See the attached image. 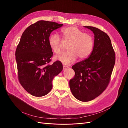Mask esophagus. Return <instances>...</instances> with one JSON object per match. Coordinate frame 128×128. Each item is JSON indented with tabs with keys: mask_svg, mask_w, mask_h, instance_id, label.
Wrapping results in <instances>:
<instances>
[{
	"mask_svg": "<svg viewBox=\"0 0 128 128\" xmlns=\"http://www.w3.org/2000/svg\"><path fill=\"white\" fill-rule=\"evenodd\" d=\"M68 68V66H65V65L63 66V70H65Z\"/></svg>",
	"mask_w": 128,
	"mask_h": 128,
	"instance_id": "esophagus-1",
	"label": "esophagus"
}]
</instances>
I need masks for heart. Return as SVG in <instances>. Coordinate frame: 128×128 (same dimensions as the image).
<instances>
[{
	"label": "heart",
	"instance_id": "obj_1",
	"mask_svg": "<svg viewBox=\"0 0 128 128\" xmlns=\"http://www.w3.org/2000/svg\"><path fill=\"white\" fill-rule=\"evenodd\" d=\"M63 38L70 42L67 50L68 51L56 57V58L65 65L74 62L77 58L83 60L88 57L92 52L93 46L92 37L75 26L63 28L60 30ZM49 44L53 52L58 54L61 52L62 42L56 34L50 35Z\"/></svg>",
	"mask_w": 128,
	"mask_h": 128
}]
</instances>
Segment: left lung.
<instances>
[{
  "instance_id": "8db88e82",
  "label": "left lung",
  "mask_w": 128,
  "mask_h": 128,
  "mask_svg": "<svg viewBox=\"0 0 128 128\" xmlns=\"http://www.w3.org/2000/svg\"><path fill=\"white\" fill-rule=\"evenodd\" d=\"M94 35V46L89 57L72 66L74 77L70 81L72 95L82 102H88L98 96L110 82L115 63L110 38L106 33L92 26H84Z\"/></svg>"
}]
</instances>
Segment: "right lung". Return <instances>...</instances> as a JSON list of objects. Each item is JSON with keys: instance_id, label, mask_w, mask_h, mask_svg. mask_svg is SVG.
Instances as JSON below:
<instances>
[{"instance_id": "obj_1", "label": "right lung", "mask_w": 128, "mask_h": 128, "mask_svg": "<svg viewBox=\"0 0 128 128\" xmlns=\"http://www.w3.org/2000/svg\"><path fill=\"white\" fill-rule=\"evenodd\" d=\"M63 24L41 20L27 28L16 51L18 78L23 88L31 95H46L52 88V80L63 70L60 60L48 63L53 56L49 44L50 34Z\"/></svg>"}]
</instances>
